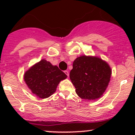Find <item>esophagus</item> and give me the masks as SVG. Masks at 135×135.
I'll return each mask as SVG.
<instances>
[{
	"label": "esophagus",
	"instance_id": "1",
	"mask_svg": "<svg viewBox=\"0 0 135 135\" xmlns=\"http://www.w3.org/2000/svg\"><path fill=\"white\" fill-rule=\"evenodd\" d=\"M64 73H65V74H66V75H67L68 77H69V72H68L67 70H65V71H64Z\"/></svg>",
	"mask_w": 135,
	"mask_h": 135
}]
</instances>
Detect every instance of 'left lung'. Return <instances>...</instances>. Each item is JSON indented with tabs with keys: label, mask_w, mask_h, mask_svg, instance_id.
<instances>
[{
	"label": "left lung",
	"mask_w": 135,
	"mask_h": 135,
	"mask_svg": "<svg viewBox=\"0 0 135 135\" xmlns=\"http://www.w3.org/2000/svg\"><path fill=\"white\" fill-rule=\"evenodd\" d=\"M111 74L110 66L102 58L83 55L74 61L70 79L80 98L94 100L106 91Z\"/></svg>",
	"instance_id": "left-lung-1"
}]
</instances>
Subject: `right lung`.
Wrapping results in <instances>:
<instances>
[{"label": "right lung", "mask_w": 135, "mask_h": 135, "mask_svg": "<svg viewBox=\"0 0 135 135\" xmlns=\"http://www.w3.org/2000/svg\"><path fill=\"white\" fill-rule=\"evenodd\" d=\"M66 77L58 66L43 59L26 71L23 79L32 93L44 99L51 96L60 81Z\"/></svg>", "instance_id": "right-lung-1"}]
</instances>
